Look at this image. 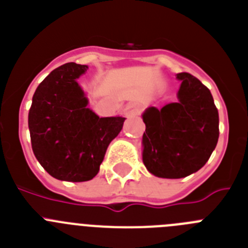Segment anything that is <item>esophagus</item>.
I'll list each match as a JSON object with an SVG mask.
<instances>
[{
	"instance_id": "1",
	"label": "esophagus",
	"mask_w": 248,
	"mask_h": 248,
	"mask_svg": "<svg viewBox=\"0 0 248 248\" xmlns=\"http://www.w3.org/2000/svg\"><path fill=\"white\" fill-rule=\"evenodd\" d=\"M140 113V105L135 102H130L125 105V109H124V115L125 117H135Z\"/></svg>"
}]
</instances>
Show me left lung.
I'll return each instance as SVG.
<instances>
[{
  "label": "left lung",
  "instance_id": "8db88e82",
  "mask_svg": "<svg viewBox=\"0 0 248 248\" xmlns=\"http://www.w3.org/2000/svg\"><path fill=\"white\" fill-rule=\"evenodd\" d=\"M177 102L143 114V163L164 179H181L200 170L218 140V111L209 88L190 73H179Z\"/></svg>",
  "mask_w": 248,
  "mask_h": 248
}]
</instances>
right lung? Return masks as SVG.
<instances>
[{"instance_id":"1","label":"right lung","mask_w":248,"mask_h":248,"mask_svg":"<svg viewBox=\"0 0 248 248\" xmlns=\"http://www.w3.org/2000/svg\"><path fill=\"white\" fill-rule=\"evenodd\" d=\"M88 65L65 63L37 87L28 113L32 150L50 176L82 183L98 174L125 118H99L77 79Z\"/></svg>"}]
</instances>
